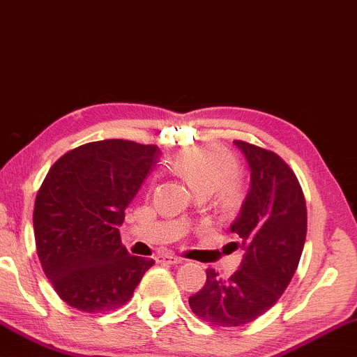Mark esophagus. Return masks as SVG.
<instances>
[{"label": "esophagus", "instance_id": "34e87169", "mask_svg": "<svg viewBox=\"0 0 357 357\" xmlns=\"http://www.w3.org/2000/svg\"><path fill=\"white\" fill-rule=\"evenodd\" d=\"M157 260H158V262H162V264H169V265L181 264V259L176 257V255H173V254H162V255H158Z\"/></svg>", "mask_w": 357, "mask_h": 357}]
</instances>
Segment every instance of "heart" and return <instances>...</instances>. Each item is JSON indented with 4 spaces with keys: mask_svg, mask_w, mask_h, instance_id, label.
Here are the masks:
<instances>
[{
    "mask_svg": "<svg viewBox=\"0 0 357 357\" xmlns=\"http://www.w3.org/2000/svg\"><path fill=\"white\" fill-rule=\"evenodd\" d=\"M173 167L194 194H215L223 208H234L243 197V184L234 176L236 162L227 150L207 144L185 149L173 160Z\"/></svg>",
    "mask_w": 357,
    "mask_h": 357,
    "instance_id": "obj_1",
    "label": "heart"
}]
</instances>
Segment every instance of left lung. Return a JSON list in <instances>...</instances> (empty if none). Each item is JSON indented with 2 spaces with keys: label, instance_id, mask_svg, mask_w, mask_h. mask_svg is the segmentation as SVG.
Masks as SVG:
<instances>
[{
  "label": "left lung",
  "instance_id": "8db88e82",
  "mask_svg": "<svg viewBox=\"0 0 357 357\" xmlns=\"http://www.w3.org/2000/svg\"><path fill=\"white\" fill-rule=\"evenodd\" d=\"M250 168V189L233 248L244 250L229 278L207 268L204 288L189 298L192 312L217 327H241L277 304L298 268L307 233L304 192L293 169L272 150L234 140Z\"/></svg>",
  "mask_w": 357,
  "mask_h": 357
}]
</instances>
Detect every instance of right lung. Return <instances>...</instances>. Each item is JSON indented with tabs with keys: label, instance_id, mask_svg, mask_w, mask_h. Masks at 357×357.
<instances>
[{
	"label": "right lung",
	"instance_id": "obj_1",
	"mask_svg": "<svg viewBox=\"0 0 357 357\" xmlns=\"http://www.w3.org/2000/svg\"><path fill=\"white\" fill-rule=\"evenodd\" d=\"M153 144L107 139L58 158L33 207L42 268L56 294L80 312H109L132 298L153 259L128 252L124 210L157 163Z\"/></svg>",
	"mask_w": 357,
	"mask_h": 357
}]
</instances>
